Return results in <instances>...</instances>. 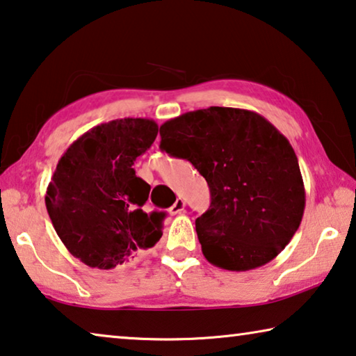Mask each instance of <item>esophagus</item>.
Masks as SVG:
<instances>
[{
	"label": "esophagus",
	"instance_id": "obj_1",
	"mask_svg": "<svg viewBox=\"0 0 356 356\" xmlns=\"http://www.w3.org/2000/svg\"><path fill=\"white\" fill-rule=\"evenodd\" d=\"M184 211V202L183 199H177L170 208V214H181Z\"/></svg>",
	"mask_w": 356,
	"mask_h": 356
}]
</instances>
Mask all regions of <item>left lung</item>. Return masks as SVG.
Wrapping results in <instances>:
<instances>
[{"label": "left lung", "instance_id": "1", "mask_svg": "<svg viewBox=\"0 0 356 356\" xmlns=\"http://www.w3.org/2000/svg\"><path fill=\"white\" fill-rule=\"evenodd\" d=\"M161 149L207 179L211 203L195 230L209 264L254 270L298 230L306 203L298 157L261 115L232 107L179 115L161 126Z\"/></svg>", "mask_w": 356, "mask_h": 356}]
</instances>
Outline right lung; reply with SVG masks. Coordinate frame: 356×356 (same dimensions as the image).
Wrapping results in <instances>:
<instances>
[{
    "label": "right lung",
    "instance_id": "right-lung-1",
    "mask_svg": "<svg viewBox=\"0 0 356 356\" xmlns=\"http://www.w3.org/2000/svg\"><path fill=\"white\" fill-rule=\"evenodd\" d=\"M156 136L153 120H113L85 132L58 161L45 207L85 265L112 270L161 240L165 213L143 211L151 188L132 168Z\"/></svg>",
    "mask_w": 356,
    "mask_h": 356
}]
</instances>
